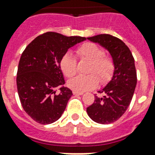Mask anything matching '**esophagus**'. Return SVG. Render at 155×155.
Returning a JSON list of instances; mask_svg holds the SVG:
<instances>
[{"mask_svg": "<svg viewBox=\"0 0 155 155\" xmlns=\"http://www.w3.org/2000/svg\"><path fill=\"white\" fill-rule=\"evenodd\" d=\"M83 94H84V93H83V92H81V91H73V94H74V95H82Z\"/></svg>", "mask_w": 155, "mask_h": 155, "instance_id": "1", "label": "esophagus"}]
</instances>
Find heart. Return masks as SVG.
Segmentation results:
<instances>
[{"label": "heart", "instance_id": "1", "mask_svg": "<svg viewBox=\"0 0 155 155\" xmlns=\"http://www.w3.org/2000/svg\"><path fill=\"white\" fill-rule=\"evenodd\" d=\"M75 53L79 59L91 61L88 68V75H78L68 81V86L76 91H87L94 89L99 84V78L102 82L110 80L114 73L113 59L104 54L103 48L93 42H85L79 45ZM61 69L68 78L74 76L77 72V61L67 52L61 57Z\"/></svg>", "mask_w": 155, "mask_h": 155}]
</instances>
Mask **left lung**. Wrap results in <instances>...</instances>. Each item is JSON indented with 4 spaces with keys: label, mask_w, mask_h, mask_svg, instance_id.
I'll list each match as a JSON object with an SVG mask.
<instances>
[{
    "label": "left lung",
    "mask_w": 155,
    "mask_h": 155,
    "mask_svg": "<svg viewBox=\"0 0 155 155\" xmlns=\"http://www.w3.org/2000/svg\"><path fill=\"white\" fill-rule=\"evenodd\" d=\"M87 39L109 51L114 61V71L111 81L99 91L103 95L94 96V103L86 111L94 122L111 124L124 114L133 97L137 84L134 59L129 47L115 36L101 34Z\"/></svg>",
    "instance_id": "1"
}]
</instances>
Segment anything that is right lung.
I'll use <instances>...</instances> for the list:
<instances>
[{"label": "right lung", "mask_w": 155, "mask_h": 155, "mask_svg": "<svg viewBox=\"0 0 155 155\" xmlns=\"http://www.w3.org/2000/svg\"><path fill=\"white\" fill-rule=\"evenodd\" d=\"M81 36H65L46 32L35 38L21 54L17 70L19 98L25 113L41 124L59 120L65 110L72 91L64 84L61 57L68 49L85 41Z\"/></svg>", "instance_id": "obj_1"}]
</instances>
